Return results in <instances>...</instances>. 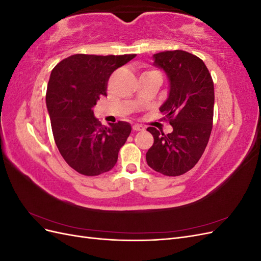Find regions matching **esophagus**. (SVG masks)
Returning <instances> with one entry per match:
<instances>
[{
    "label": "esophagus",
    "mask_w": 261,
    "mask_h": 261,
    "mask_svg": "<svg viewBox=\"0 0 261 261\" xmlns=\"http://www.w3.org/2000/svg\"><path fill=\"white\" fill-rule=\"evenodd\" d=\"M133 129L135 132H139V130H145V127L139 124H135V125H133Z\"/></svg>",
    "instance_id": "1"
}]
</instances>
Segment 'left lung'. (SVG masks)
<instances>
[{
  "label": "left lung",
  "mask_w": 261,
  "mask_h": 261,
  "mask_svg": "<svg viewBox=\"0 0 261 261\" xmlns=\"http://www.w3.org/2000/svg\"><path fill=\"white\" fill-rule=\"evenodd\" d=\"M153 64L170 82L167 101L160 112L173 132L165 135L154 127L153 145L146 153L150 168L167 176H178L193 169L207 147L212 129L215 88L202 60L181 50L153 54Z\"/></svg>",
  "instance_id": "left-lung-1"
}]
</instances>
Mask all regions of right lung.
Segmentation results:
<instances>
[{
    "instance_id": "1",
    "label": "right lung",
    "mask_w": 261,
    "mask_h": 261,
    "mask_svg": "<svg viewBox=\"0 0 261 261\" xmlns=\"http://www.w3.org/2000/svg\"><path fill=\"white\" fill-rule=\"evenodd\" d=\"M135 57L74 54L52 69L45 101L53 137L66 163L83 175L112 170L132 132L127 122L103 126L92 108L107 96L111 74Z\"/></svg>"
}]
</instances>
